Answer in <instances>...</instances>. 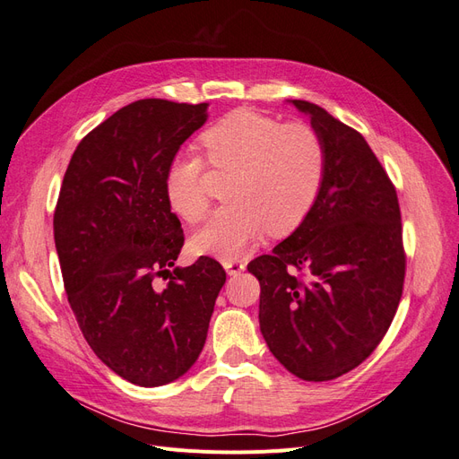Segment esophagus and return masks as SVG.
I'll return each instance as SVG.
<instances>
[{"instance_id": "34e87169", "label": "esophagus", "mask_w": 459, "mask_h": 459, "mask_svg": "<svg viewBox=\"0 0 459 459\" xmlns=\"http://www.w3.org/2000/svg\"><path fill=\"white\" fill-rule=\"evenodd\" d=\"M224 270L228 272V275H238L245 270V262L241 260H226L224 262Z\"/></svg>"}]
</instances>
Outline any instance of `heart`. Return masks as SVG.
I'll list each match as a JSON object with an SVG mask.
<instances>
[{"label":"heart","mask_w":459,"mask_h":459,"mask_svg":"<svg viewBox=\"0 0 459 459\" xmlns=\"http://www.w3.org/2000/svg\"><path fill=\"white\" fill-rule=\"evenodd\" d=\"M206 159L216 170L231 172L226 199L191 239L197 255L230 260L241 256L264 233L272 238L299 230L322 195L329 155L310 124H283L273 117L241 108L201 135ZM197 157H178L166 170L164 191L172 211L187 224L208 212Z\"/></svg>","instance_id":"heart-1"}]
</instances>
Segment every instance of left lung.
<instances>
[{"label": "left lung", "instance_id": "obj_1", "mask_svg": "<svg viewBox=\"0 0 459 459\" xmlns=\"http://www.w3.org/2000/svg\"><path fill=\"white\" fill-rule=\"evenodd\" d=\"M327 145V179L304 224L248 264L270 352L299 379L331 381L375 351L391 325L406 258L396 189L356 130L308 101H287ZM309 273L300 282L288 270Z\"/></svg>", "mask_w": 459, "mask_h": 459}]
</instances>
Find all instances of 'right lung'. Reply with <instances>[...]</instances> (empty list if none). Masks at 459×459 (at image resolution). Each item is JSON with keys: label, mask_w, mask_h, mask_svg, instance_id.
Instances as JSON below:
<instances>
[{"label": "right lung", "mask_w": 459, "mask_h": 459, "mask_svg": "<svg viewBox=\"0 0 459 459\" xmlns=\"http://www.w3.org/2000/svg\"><path fill=\"white\" fill-rule=\"evenodd\" d=\"M208 103L142 100L76 147L53 216L68 302L95 356L122 379L160 386L197 362L226 272L208 256L174 268L184 231L166 170ZM157 276H170L159 288Z\"/></svg>", "instance_id": "add662e5"}]
</instances>
